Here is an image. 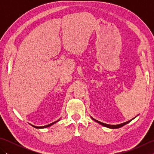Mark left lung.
<instances>
[{"instance_id": "obj_1", "label": "left lung", "mask_w": 154, "mask_h": 154, "mask_svg": "<svg viewBox=\"0 0 154 154\" xmlns=\"http://www.w3.org/2000/svg\"><path fill=\"white\" fill-rule=\"evenodd\" d=\"M91 119H92L93 120L95 121V122H98L99 124H101V125H102V126H104L107 127V128H113V129H114V128H120V127H122V126H124V125H126V124L129 123V122H130V121H132L134 119H134H132V120H129V121H127V122H124V123L120 124H117V125H111V124H105V123L101 122H100V121L97 120L96 119H94L93 118H92V117H91Z\"/></svg>"}]
</instances>
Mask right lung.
<instances>
[{"mask_svg":"<svg viewBox=\"0 0 154 154\" xmlns=\"http://www.w3.org/2000/svg\"><path fill=\"white\" fill-rule=\"evenodd\" d=\"M60 120H57V121H55L54 122H52V123H51V124H48V125H45V126H34V125H31L33 126V127H34V128H47V127H49V126H51V125H53L54 124H55V123H56L57 122H58V121Z\"/></svg>","mask_w":154,"mask_h":154,"instance_id":"obj_1","label":"right lung"}]
</instances>
